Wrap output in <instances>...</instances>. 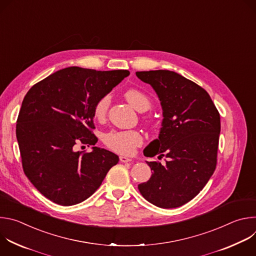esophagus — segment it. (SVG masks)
<instances>
[{
  "label": "esophagus",
  "mask_w": 256,
  "mask_h": 256,
  "mask_svg": "<svg viewBox=\"0 0 256 256\" xmlns=\"http://www.w3.org/2000/svg\"><path fill=\"white\" fill-rule=\"evenodd\" d=\"M120 162H122V163H128V162L132 161L130 158H128V157H126V156H120Z\"/></svg>",
  "instance_id": "obj_1"
}]
</instances>
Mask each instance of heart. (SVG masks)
<instances>
[{
    "instance_id": "obj_1",
    "label": "heart",
    "mask_w": 256,
    "mask_h": 256,
    "mask_svg": "<svg viewBox=\"0 0 256 256\" xmlns=\"http://www.w3.org/2000/svg\"><path fill=\"white\" fill-rule=\"evenodd\" d=\"M128 103L138 112L148 110L151 106L150 99L142 91L130 88L124 93ZM110 103V95L105 94L100 97L94 106V116L97 118H103ZM104 142L107 147L120 154L130 155L142 142V138L136 130H112L104 136Z\"/></svg>"
}]
</instances>
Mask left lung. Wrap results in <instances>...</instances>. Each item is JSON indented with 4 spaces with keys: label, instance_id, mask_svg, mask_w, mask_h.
<instances>
[{
    "label": "left lung",
    "instance_id": "obj_1",
    "mask_svg": "<svg viewBox=\"0 0 256 256\" xmlns=\"http://www.w3.org/2000/svg\"><path fill=\"white\" fill-rule=\"evenodd\" d=\"M136 75L152 86L163 110L159 138L144 148V155L165 153L168 158L164 166L146 161L153 173L138 188L156 206L178 208L200 194L216 169L220 114L204 89L175 72L144 70Z\"/></svg>",
    "mask_w": 256,
    "mask_h": 256
}]
</instances>
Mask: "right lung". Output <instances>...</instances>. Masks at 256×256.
Listing matches in <instances>:
<instances>
[{
  "label": "right lung",
  "mask_w": 256,
  "mask_h": 256,
  "mask_svg": "<svg viewBox=\"0 0 256 256\" xmlns=\"http://www.w3.org/2000/svg\"><path fill=\"white\" fill-rule=\"evenodd\" d=\"M128 70H96L79 66L60 70L35 84L25 95L16 136L25 175L52 202L72 206L84 202L118 163L114 153L94 146V106L126 77Z\"/></svg>",
  "instance_id": "1"
}]
</instances>
